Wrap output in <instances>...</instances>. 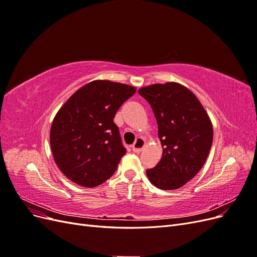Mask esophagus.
<instances>
[{"mask_svg":"<svg viewBox=\"0 0 257 257\" xmlns=\"http://www.w3.org/2000/svg\"><path fill=\"white\" fill-rule=\"evenodd\" d=\"M146 146V141L143 137H137L135 143L132 145V150H133L135 153H139Z\"/></svg>","mask_w":257,"mask_h":257,"instance_id":"34e87169","label":"esophagus"}]
</instances>
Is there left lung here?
Masks as SVG:
<instances>
[{
    "instance_id": "obj_1",
    "label": "left lung",
    "mask_w": 257,
    "mask_h": 257,
    "mask_svg": "<svg viewBox=\"0 0 257 257\" xmlns=\"http://www.w3.org/2000/svg\"><path fill=\"white\" fill-rule=\"evenodd\" d=\"M149 102L158 122L162 159L147 169L161 190L181 188L204 166L211 149L213 127L194 93L178 82L155 83L138 90Z\"/></svg>"
}]
</instances>
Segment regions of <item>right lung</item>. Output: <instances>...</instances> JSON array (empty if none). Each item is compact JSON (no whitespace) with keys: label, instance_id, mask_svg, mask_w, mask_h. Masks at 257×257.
Here are the masks:
<instances>
[{"label":"right lung","instance_id":"right-lung-1","mask_svg":"<svg viewBox=\"0 0 257 257\" xmlns=\"http://www.w3.org/2000/svg\"><path fill=\"white\" fill-rule=\"evenodd\" d=\"M136 92L128 84L94 80L77 90L52 121L50 146L58 167L85 188L105 182L126 153L115 112Z\"/></svg>","mask_w":257,"mask_h":257}]
</instances>
